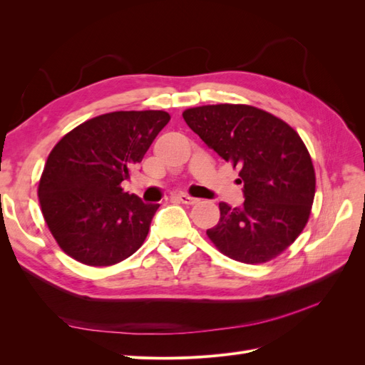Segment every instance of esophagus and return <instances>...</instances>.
Returning <instances> with one entry per match:
<instances>
[{
    "mask_svg": "<svg viewBox=\"0 0 365 365\" xmlns=\"http://www.w3.org/2000/svg\"><path fill=\"white\" fill-rule=\"evenodd\" d=\"M178 200H180L182 204H187V205H193V204L197 202V197H193V196L187 195V193H180V195H178Z\"/></svg>",
    "mask_w": 365,
    "mask_h": 365,
    "instance_id": "obj_1",
    "label": "esophagus"
}]
</instances>
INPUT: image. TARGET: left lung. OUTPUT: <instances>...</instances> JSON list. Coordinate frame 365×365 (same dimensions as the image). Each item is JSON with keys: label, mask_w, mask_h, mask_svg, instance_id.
I'll return each instance as SVG.
<instances>
[{"label": "left lung", "mask_w": 365, "mask_h": 365, "mask_svg": "<svg viewBox=\"0 0 365 365\" xmlns=\"http://www.w3.org/2000/svg\"><path fill=\"white\" fill-rule=\"evenodd\" d=\"M182 117L217 155L239 169L245 201L219 202L207 230L216 248L242 263H263L288 248L307 224L315 170L300 135L283 120L250 105H207Z\"/></svg>", "instance_id": "left-lung-1"}]
</instances>
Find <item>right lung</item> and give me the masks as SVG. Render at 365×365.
Instances as JSON below:
<instances>
[{
    "instance_id": "1",
    "label": "right lung",
    "mask_w": 365,
    "mask_h": 365,
    "mask_svg": "<svg viewBox=\"0 0 365 365\" xmlns=\"http://www.w3.org/2000/svg\"><path fill=\"white\" fill-rule=\"evenodd\" d=\"M164 111H117L94 117L53 148L38 196L59 247L90 267H109L145 242L160 204L121 189L152 141L169 123Z\"/></svg>"
}]
</instances>
